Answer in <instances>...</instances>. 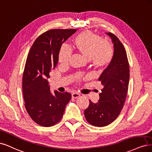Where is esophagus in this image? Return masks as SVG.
<instances>
[{"instance_id":"obj_1","label":"esophagus","mask_w":152,"mask_h":152,"mask_svg":"<svg viewBox=\"0 0 152 152\" xmlns=\"http://www.w3.org/2000/svg\"><path fill=\"white\" fill-rule=\"evenodd\" d=\"M80 96V95L79 94H77V93H74V94H72V97L73 99H77V98Z\"/></svg>"}]
</instances>
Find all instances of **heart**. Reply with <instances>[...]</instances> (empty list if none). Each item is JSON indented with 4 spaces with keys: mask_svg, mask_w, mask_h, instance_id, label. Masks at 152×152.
<instances>
[{
    "mask_svg": "<svg viewBox=\"0 0 152 152\" xmlns=\"http://www.w3.org/2000/svg\"><path fill=\"white\" fill-rule=\"evenodd\" d=\"M72 45L75 49L90 59L96 69L107 67L113 60L114 50L112 44L90 31H85L72 39ZM71 52L66 46H62L58 53V62L66 66L69 63Z\"/></svg>",
    "mask_w": 152,
    "mask_h": 152,
    "instance_id": "b5f03b06",
    "label": "heart"
}]
</instances>
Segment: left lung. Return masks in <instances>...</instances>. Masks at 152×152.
I'll use <instances>...</instances> for the list:
<instances>
[{"instance_id":"obj_1","label":"left lung","mask_w":152,"mask_h":152,"mask_svg":"<svg viewBox=\"0 0 152 152\" xmlns=\"http://www.w3.org/2000/svg\"><path fill=\"white\" fill-rule=\"evenodd\" d=\"M114 43V55L109 66L103 71L99 81L104 86L96 104L90 100L85 110L88 122L104 127L112 123L123 108L129 81V66L123 44L114 34L107 33Z\"/></svg>"}]
</instances>
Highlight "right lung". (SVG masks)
Returning <instances> with one entry per match:
<instances>
[{
    "label": "right lung",
    "mask_w": 152,
    "mask_h": 152,
    "mask_svg": "<svg viewBox=\"0 0 152 152\" xmlns=\"http://www.w3.org/2000/svg\"><path fill=\"white\" fill-rule=\"evenodd\" d=\"M76 31L75 29H53L42 33L28 53L23 76V93L25 108L37 124L50 127L59 122L70 93L55 91L52 95L47 80L56 68L63 42Z\"/></svg>",
    "instance_id": "right-lung-1"
}]
</instances>
